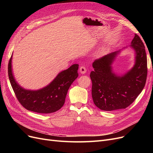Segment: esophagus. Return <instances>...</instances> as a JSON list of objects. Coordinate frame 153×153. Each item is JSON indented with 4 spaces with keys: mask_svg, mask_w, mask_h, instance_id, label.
Listing matches in <instances>:
<instances>
[{
    "mask_svg": "<svg viewBox=\"0 0 153 153\" xmlns=\"http://www.w3.org/2000/svg\"><path fill=\"white\" fill-rule=\"evenodd\" d=\"M86 71H87V69H86V68L85 66H80V73L84 74V73H86Z\"/></svg>",
    "mask_w": 153,
    "mask_h": 153,
    "instance_id": "obj_1",
    "label": "esophagus"
}]
</instances>
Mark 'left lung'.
Returning <instances> with one entry per match:
<instances>
[{
	"label": "left lung",
	"mask_w": 153,
	"mask_h": 153,
	"mask_svg": "<svg viewBox=\"0 0 153 153\" xmlns=\"http://www.w3.org/2000/svg\"><path fill=\"white\" fill-rule=\"evenodd\" d=\"M131 47L136 53L135 66L123 76L115 75L111 64L118 52L96 59L91 72L92 97L100 109L112 111L126 108L136 100L144 87L147 75V55L144 45L135 34Z\"/></svg>",
	"instance_id": "obj_1"
}]
</instances>
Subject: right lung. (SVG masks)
<instances>
[{"instance_id":"1","label":"right lung","mask_w":153,"mask_h":153,"mask_svg":"<svg viewBox=\"0 0 153 153\" xmlns=\"http://www.w3.org/2000/svg\"><path fill=\"white\" fill-rule=\"evenodd\" d=\"M12 55L8 64V76L15 96L27 110L41 114H49L59 110L64 105L69 87L78 77V64H73L60 73L50 84L38 91H28L16 82L11 70Z\"/></svg>"}]
</instances>
